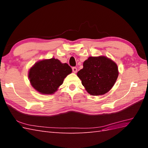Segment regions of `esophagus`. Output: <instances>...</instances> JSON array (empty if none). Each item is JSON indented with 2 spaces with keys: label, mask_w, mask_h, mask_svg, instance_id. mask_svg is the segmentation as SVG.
Listing matches in <instances>:
<instances>
[{
  "label": "esophagus",
  "mask_w": 148,
  "mask_h": 148,
  "mask_svg": "<svg viewBox=\"0 0 148 148\" xmlns=\"http://www.w3.org/2000/svg\"><path fill=\"white\" fill-rule=\"evenodd\" d=\"M72 70H73V73H77V67H75V66L72 67Z\"/></svg>",
  "instance_id": "esophagus-1"
}]
</instances>
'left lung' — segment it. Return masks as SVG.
I'll list each match as a JSON object with an SVG mask.
<instances>
[{"label": "left lung", "mask_w": 148, "mask_h": 148, "mask_svg": "<svg viewBox=\"0 0 148 148\" xmlns=\"http://www.w3.org/2000/svg\"><path fill=\"white\" fill-rule=\"evenodd\" d=\"M83 86L93 96L104 95L114 85L119 75L117 65L104 56L89 57L77 73Z\"/></svg>", "instance_id": "obj_1"}]
</instances>
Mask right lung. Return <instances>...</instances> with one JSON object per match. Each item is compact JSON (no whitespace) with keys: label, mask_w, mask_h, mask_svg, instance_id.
<instances>
[{"label":"right lung","mask_w":148,"mask_h":148,"mask_svg":"<svg viewBox=\"0 0 148 148\" xmlns=\"http://www.w3.org/2000/svg\"><path fill=\"white\" fill-rule=\"evenodd\" d=\"M72 70L67 64L52 58L37 62L29 70L28 77L32 86L42 94L51 95L57 90Z\"/></svg>","instance_id":"right-lung-1"}]
</instances>
